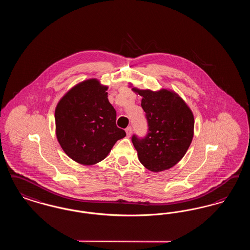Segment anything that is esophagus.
<instances>
[{"label": "esophagus", "mask_w": 250, "mask_h": 250, "mask_svg": "<svg viewBox=\"0 0 250 250\" xmlns=\"http://www.w3.org/2000/svg\"><path fill=\"white\" fill-rule=\"evenodd\" d=\"M125 132H126L127 137H130L131 134H132V127H131V126H128V127L125 129Z\"/></svg>", "instance_id": "1"}]
</instances>
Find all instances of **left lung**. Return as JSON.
<instances>
[{
  "label": "left lung",
  "mask_w": 250,
  "mask_h": 250,
  "mask_svg": "<svg viewBox=\"0 0 250 250\" xmlns=\"http://www.w3.org/2000/svg\"><path fill=\"white\" fill-rule=\"evenodd\" d=\"M132 90L143 96L142 107L148 123L144 138L132 137L140 162L158 172L176 165L186 155L194 135V116L186 102L172 91Z\"/></svg>",
  "instance_id": "1"
}]
</instances>
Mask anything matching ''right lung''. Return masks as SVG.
<instances>
[{
	"label": "right lung",
	"instance_id": "right-lung-1",
	"mask_svg": "<svg viewBox=\"0 0 250 250\" xmlns=\"http://www.w3.org/2000/svg\"><path fill=\"white\" fill-rule=\"evenodd\" d=\"M107 90L97 80H87L63 95L55 109L57 140L80 164L100 162L125 137L116 125V110L108 102Z\"/></svg>",
	"mask_w": 250,
	"mask_h": 250
}]
</instances>
